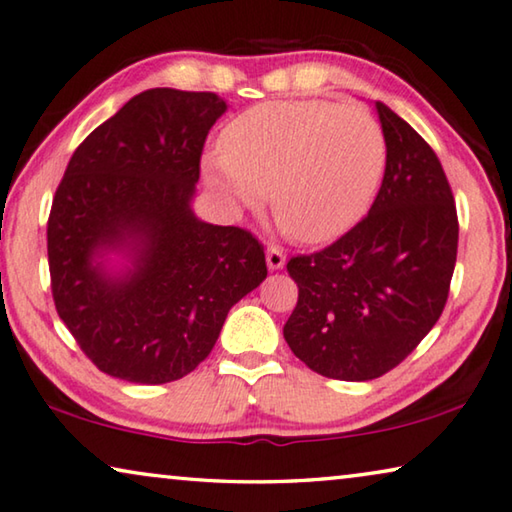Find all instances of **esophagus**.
I'll return each mask as SVG.
<instances>
[{
    "label": "esophagus",
    "instance_id": "34e87169",
    "mask_svg": "<svg viewBox=\"0 0 512 512\" xmlns=\"http://www.w3.org/2000/svg\"><path fill=\"white\" fill-rule=\"evenodd\" d=\"M265 261L270 270H281L283 265H286V256H283V251L279 247H267L265 251Z\"/></svg>",
    "mask_w": 512,
    "mask_h": 512
}]
</instances>
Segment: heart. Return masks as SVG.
I'll use <instances>...</instances> for the list:
<instances>
[{"label":"heart","instance_id":"obj_1","mask_svg":"<svg viewBox=\"0 0 512 512\" xmlns=\"http://www.w3.org/2000/svg\"><path fill=\"white\" fill-rule=\"evenodd\" d=\"M222 153L201 162L206 183L233 210L274 217L295 240L322 245L361 222L380 190L387 141L366 109L327 100H274L222 130Z\"/></svg>","mask_w":512,"mask_h":512}]
</instances>
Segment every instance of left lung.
Segmentation results:
<instances>
[{
    "mask_svg": "<svg viewBox=\"0 0 512 512\" xmlns=\"http://www.w3.org/2000/svg\"><path fill=\"white\" fill-rule=\"evenodd\" d=\"M387 141L368 215L334 245L288 261L300 288L283 338L311 371L366 382L396 368L444 311L458 256V215L432 148L375 102Z\"/></svg>",
    "mask_w": 512,
    "mask_h": 512,
    "instance_id": "8db88e82",
    "label": "left lung"
}]
</instances>
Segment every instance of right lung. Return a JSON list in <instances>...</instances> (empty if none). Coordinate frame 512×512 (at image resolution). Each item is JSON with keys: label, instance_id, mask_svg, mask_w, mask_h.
I'll return each instance as SVG.
<instances>
[{"label": "right lung", "instance_id": "1", "mask_svg": "<svg viewBox=\"0 0 512 512\" xmlns=\"http://www.w3.org/2000/svg\"><path fill=\"white\" fill-rule=\"evenodd\" d=\"M226 109L217 93L148 89L70 157L47 222L52 297L102 373L180 380L267 277L254 235L192 210L203 144Z\"/></svg>", "mask_w": 512, "mask_h": 512}]
</instances>
